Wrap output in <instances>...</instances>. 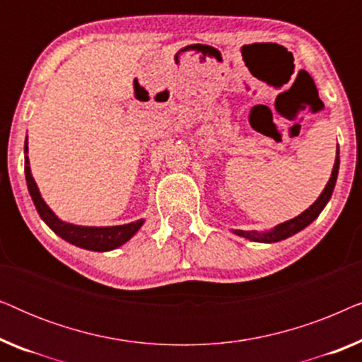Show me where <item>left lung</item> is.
<instances>
[{
    "mask_svg": "<svg viewBox=\"0 0 362 362\" xmlns=\"http://www.w3.org/2000/svg\"><path fill=\"white\" fill-rule=\"evenodd\" d=\"M338 171H339V148L336 150V160H334V166H333V173H331V177L328 181V185L325 186L323 192H321L318 199H316L313 204H311L308 209L301 212L300 216L293 217V219L284 222V224H279L275 229H272L269 232H255V230H234V234L245 237V239L254 240V242H265V244H272V242H279L284 239H288L296 232L303 230L306 226H310L316 217L320 216V212L325 209V206L328 204L331 194H333L336 180H338Z\"/></svg>",
    "mask_w": 362,
    "mask_h": 362,
    "instance_id": "8db88e82",
    "label": "left lung"
}]
</instances>
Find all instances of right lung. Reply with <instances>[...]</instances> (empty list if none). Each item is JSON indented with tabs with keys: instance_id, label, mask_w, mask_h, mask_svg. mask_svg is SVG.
<instances>
[{
	"instance_id": "1",
	"label": "right lung",
	"mask_w": 362,
	"mask_h": 362,
	"mask_svg": "<svg viewBox=\"0 0 362 362\" xmlns=\"http://www.w3.org/2000/svg\"><path fill=\"white\" fill-rule=\"evenodd\" d=\"M28 153V138L24 141V155ZM24 173H26V182L29 194L33 197L34 206L41 216V219L56 232L59 237H62L64 240H67L69 244L81 247V249L93 250V252H107L113 250L117 247L125 244L127 240H130L133 235L140 230L143 226V219L130 222V224L123 226H112V227H87V226H76L69 224L59 219L54 212L49 209V206L44 202L41 197V192L37 189L36 181L31 175V168H29V158L24 156Z\"/></svg>"
}]
</instances>
